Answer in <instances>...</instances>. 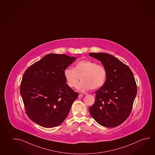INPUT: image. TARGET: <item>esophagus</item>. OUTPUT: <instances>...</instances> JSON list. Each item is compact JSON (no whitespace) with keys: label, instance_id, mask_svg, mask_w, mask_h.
<instances>
[{"label":"esophagus","instance_id":"esophagus-1","mask_svg":"<svg viewBox=\"0 0 155 155\" xmlns=\"http://www.w3.org/2000/svg\"><path fill=\"white\" fill-rule=\"evenodd\" d=\"M83 97V94H79L78 95V98H82Z\"/></svg>","mask_w":155,"mask_h":155}]
</instances>
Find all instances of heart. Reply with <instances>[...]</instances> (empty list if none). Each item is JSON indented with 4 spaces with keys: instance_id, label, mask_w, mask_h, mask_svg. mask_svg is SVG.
Here are the masks:
<instances>
[{
    "instance_id": "heart-1",
    "label": "heart",
    "mask_w": 155,
    "mask_h": 155,
    "mask_svg": "<svg viewBox=\"0 0 155 155\" xmlns=\"http://www.w3.org/2000/svg\"><path fill=\"white\" fill-rule=\"evenodd\" d=\"M64 76L68 85L75 88L81 78V82L77 88L81 92L90 89L95 90L104 84L107 72L104 67L91 60L81 61L76 63L74 68L67 67L64 71Z\"/></svg>"
}]
</instances>
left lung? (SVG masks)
<instances>
[{
	"mask_svg": "<svg viewBox=\"0 0 155 155\" xmlns=\"http://www.w3.org/2000/svg\"><path fill=\"white\" fill-rule=\"evenodd\" d=\"M89 55L100 61L107 72L104 84L95 92L94 103L89 109L90 114L101 126L117 127L129 116L136 97L137 86L133 72L110 54Z\"/></svg>",
	"mask_w": 155,
	"mask_h": 155,
	"instance_id": "1",
	"label": "left lung"
}]
</instances>
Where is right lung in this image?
Segmentation results:
<instances>
[{
  "label": "right lung",
  "mask_w": 155,
  "mask_h": 155,
  "mask_svg": "<svg viewBox=\"0 0 155 155\" xmlns=\"http://www.w3.org/2000/svg\"><path fill=\"white\" fill-rule=\"evenodd\" d=\"M76 59L64 54H48L26 70L20 92L26 113L35 123L54 127L68 116L78 93L67 84L63 73Z\"/></svg>",
  "instance_id": "right-lung-1"
}]
</instances>
